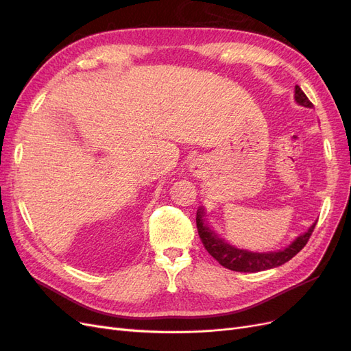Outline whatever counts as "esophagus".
I'll return each mask as SVG.
<instances>
[{"mask_svg":"<svg viewBox=\"0 0 351 351\" xmlns=\"http://www.w3.org/2000/svg\"><path fill=\"white\" fill-rule=\"evenodd\" d=\"M190 167H192V171H193V173H197V169H199V168H197V165H196V164H192Z\"/></svg>","mask_w":351,"mask_h":351,"instance_id":"1","label":"esophagus"}]
</instances>
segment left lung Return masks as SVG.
Returning a JSON list of instances; mask_svg holds the SVG:
<instances>
[{
    "instance_id": "1",
    "label": "left lung",
    "mask_w": 351,
    "mask_h": 351,
    "mask_svg": "<svg viewBox=\"0 0 351 351\" xmlns=\"http://www.w3.org/2000/svg\"><path fill=\"white\" fill-rule=\"evenodd\" d=\"M294 98L297 104L303 105L306 108L313 107V104L309 101V98L306 97L304 92L299 86H295ZM315 226L316 222L309 227V230H307L304 234H300L282 250L268 252V253H254V252L243 250V249L231 246V244H228L224 239H221L215 231H212L209 228V226L205 221L204 208L199 206L196 212L197 232L208 253L212 258L217 259L224 268L237 271V272H259L265 269L277 268L280 265L289 262L306 246V243L309 241V237L312 236V232L315 230Z\"/></svg>"
}]
</instances>
